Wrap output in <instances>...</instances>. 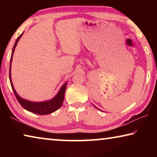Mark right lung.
<instances>
[{"instance_id":"add662e5","label":"right lung","mask_w":157,"mask_h":157,"mask_svg":"<svg viewBox=\"0 0 157 157\" xmlns=\"http://www.w3.org/2000/svg\"><path fill=\"white\" fill-rule=\"evenodd\" d=\"M22 34L23 33L18 37L17 41H16L14 46L13 47V49H12L11 58H10V83H11L12 90L13 91H14V94L15 95L16 98H17V100L18 101V102L20 103V105L22 106L25 109L30 111V112H33L34 113L39 114V115H46V114L51 113L52 112H54V111H57L58 109L62 107L63 102V99H64V94L66 91L67 82H66V83L63 85L59 93H58L57 95L53 98L52 100L46 101V102H30V101L22 99V98L18 96V94H17V92L15 91L14 86H13L12 79H11V73H10V71H11V63L12 61L13 54H14L16 46H17L18 41L20 39L21 36H22Z\"/></svg>"}]
</instances>
